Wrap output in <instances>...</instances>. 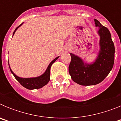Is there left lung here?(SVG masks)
Here are the masks:
<instances>
[{
    "label": "left lung",
    "mask_w": 121,
    "mask_h": 121,
    "mask_svg": "<svg viewBox=\"0 0 121 121\" xmlns=\"http://www.w3.org/2000/svg\"><path fill=\"white\" fill-rule=\"evenodd\" d=\"M96 26L99 27L100 47L96 60L92 64H84L77 56L70 53L71 62L68 70L73 81L81 85H94L99 84L110 72L115 60V45L110 31L95 19Z\"/></svg>",
    "instance_id": "1"
}]
</instances>
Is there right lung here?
<instances>
[{
	"label": "right lung",
	"instance_id": "1",
	"mask_svg": "<svg viewBox=\"0 0 121 121\" xmlns=\"http://www.w3.org/2000/svg\"><path fill=\"white\" fill-rule=\"evenodd\" d=\"M21 24L19 26L16 28V30H14L13 33V35L15 33L16 31L17 30V29L21 26ZM58 57H57L56 58L54 59L53 61H51V63L50 64V65L48 67L47 69L45 71V72L42 74V75L40 76L39 77H37V78H21L18 77L17 76H16L12 71V70H11L10 67V71L12 73V74L14 75V78L16 79L17 81L21 84L23 86H24L25 88H27L29 90H33V89H38V88H40L42 87H43V86H45V85L48 84V82L50 81V68H51V65L56 60L58 59ZM8 65H9V63H8Z\"/></svg>",
	"mask_w": 121,
	"mask_h": 121
}]
</instances>
